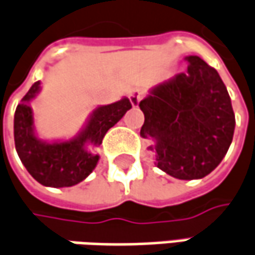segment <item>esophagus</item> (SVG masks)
<instances>
[{"label":"esophagus","mask_w":255,"mask_h":255,"mask_svg":"<svg viewBox=\"0 0 255 255\" xmlns=\"http://www.w3.org/2000/svg\"><path fill=\"white\" fill-rule=\"evenodd\" d=\"M144 98V91L142 90H132L131 93H129V101H131V104L134 107H137L139 104V101Z\"/></svg>","instance_id":"1"}]
</instances>
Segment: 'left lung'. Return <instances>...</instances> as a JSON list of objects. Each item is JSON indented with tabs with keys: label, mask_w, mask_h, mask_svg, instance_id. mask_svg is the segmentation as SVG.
Segmentation results:
<instances>
[{
	"label": "left lung",
	"mask_w": 255,
	"mask_h": 255,
	"mask_svg": "<svg viewBox=\"0 0 255 255\" xmlns=\"http://www.w3.org/2000/svg\"><path fill=\"white\" fill-rule=\"evenodd\" d=\"M187 71L155 87L139 103L142 138L155 139L157 167L180 180L203 178L227 154L236 117L227 88L216 68L197 55Z\"/></svg>",
	"instance_id": "obj_1"
}]
</instances>
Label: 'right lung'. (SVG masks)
Masks as SVG:
<instances>
[{"mask_svg": "<svg viewBox=\"0 0 255 255\" xmlns=\"http://www.w3.org/2000/svg\"><path fill=\"white\" fill-rule=\"evenodd\" d=\"M38 90L37 81L15 110L14 141L18 157L39 184L47 187H71L87 178L100 158L85 149V142L100 145L107 131L114 127L132 106L128 98H123L114 104L98 107L78 138L47 144L34 135L32 111L28 106Z\"/></svg>", "mask_w": 255, "mask_h": 255, "instance_id": "1", "label": "right lung"}]
</instances>
